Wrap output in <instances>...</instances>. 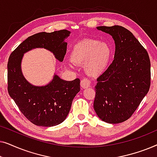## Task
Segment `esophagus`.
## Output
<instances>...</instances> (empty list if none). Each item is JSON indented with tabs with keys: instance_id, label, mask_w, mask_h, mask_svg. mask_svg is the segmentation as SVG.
Returning <instances> with one entry per match:
<instances>
[{
	"instance_id": "esophagus-1",
	"label": "esophagus",
	"mask_w": 157,
	"mask_h": 157,
	"mask_svg": "<svg viewBox=\"0 0 157 157\" xmlns=\"http://www.w3.org/2000/svg\"><path fill=\"white\" fill-rule=\"evenodd\" d=\"M91 85V81L87 78H83L81 81V86L82 89H86V88L89 87Z\"/></svg>"
}]
</instances>
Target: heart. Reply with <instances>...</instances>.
Masks as SVG:
<instances>
[{
	"instance_id": "1",
	"label": "heart",
	"mask_w": 157,
	"mask_h": 157,
	"mask_svg": "<svg viewBox=\"0 0 157 157\" xmlns=\"http://www.w3.org/2000/svg\"><path fill=\"white\" fill-rule=\"evenodd\" d=\"M111 56L108 43L86 38L74 45L70 59L76 65L84 63V71L89 76H98L106 70Z\"/></svg>"
}]
</instances>
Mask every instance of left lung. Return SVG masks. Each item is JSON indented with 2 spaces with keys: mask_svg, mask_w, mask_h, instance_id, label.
Instances as JSON below:
<instances>
[{
  "mask_svg": "<svg viewBox=\"0 0 157 157\" xmlns=\"http://www.w3.org/2000/svg\"><path fill=\"white\" fill-rule=\"evenodd\" d=\"M112 36L114 59L97 78L94 108L102 121H126L147 95L151 84V63L147 51L132 32L120 25L98 26Z\"/></svg>",
  "mask_w": 157,
  "mask_h": 157,
  "instance_id": "obj_1",
  "label": "left lung"
}]
</instances>
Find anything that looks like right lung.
<instances>
[{
    "mask_svg": "<svg viewBox=\"0 0 157 157\" xmlns=\"http://www.w3.org/2000/svg\"><path fill=\"white\" fill-rule=\"evenodd\" d=\"M70 31L36 33L23 41L10 55L8 62V91L21 113L31 123L40 126H56L66 119L74 98L80 91V80L68 81L54 75L48 84L36 86L24 78L21 71L23 54L36 48L50 51L59 61L66 53L65 39Z\"/></svg>",
    "mask_w": 157,
    "mask_h": 157,
    "instance_id": "obj_1",
    "label": "right lung"
}]
</instances>
